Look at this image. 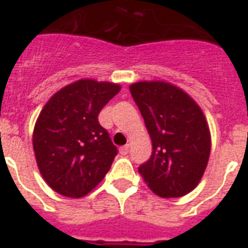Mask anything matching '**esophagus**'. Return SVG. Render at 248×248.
Wrapping results in <instances>:
<instances>
[{
	"mask_svg": "<svg viewBox=\"0 0 248 248\" xmlns=\"http://www.w3.org/2000/svg\"><path fill=\"white\" fill-rule=\"evenodd\" d=\"M129 149H130L129 145H126V146H124V147H121V149H119V153H121V155H127V154H129Z\"/></svg>",
	"mask_w": 248,
	"mask_h": 248,
	"instance_id": "1",
	"label": "esophagus"
}]
</instances>
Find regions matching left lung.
Wrapping results in <instances>:
<instances>
[{
    "label": "left lung",
    "instance_id": "obj_1",
    "mask_svg": "<svg viewBox=\"0 0 248 248\" xmlns=\"http://www.w3.org/2000/svg\"><path fill=\"white\" fill-rule=\"evenodd\" d=\"M130 92L153 142L138 171L155 195L179 198L201 182L211 151L207 121L185 90L166 81H140Z\"/></svg>",
    "mask_w": 248,
    "mask_h": 248
}]
</instances>
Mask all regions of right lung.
<instances>
[{"label": "right lung", "mask_w": 248, "mask_h": 248, "mask_svg": "<svg viewBox=\"0 0 248 248\" xmlns=\"http://www.w3.org/2000/svg\"><path fill=\"white\" fill-rule=\"evenodd\" d=\"M119 90V83L82 78L53 94L41 110L33 150L41 175L56 192L85 197L108 174L117 147L98 114Z\"/></svg>", "instance_id": "right-lung-1"}]
</instances>
